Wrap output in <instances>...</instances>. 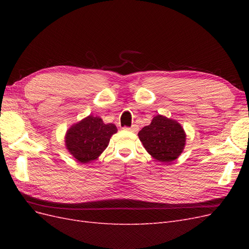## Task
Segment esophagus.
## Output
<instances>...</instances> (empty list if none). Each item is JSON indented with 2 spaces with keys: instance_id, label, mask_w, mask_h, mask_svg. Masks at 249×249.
<instances>
[{
  "instance_id": "obj_1",
  "label": "esophagus",
  "mask_w": 249,
  "mask_h": 249,
  "mask_svg": "<svg viewBox=\"0 0 249 249\" xmlns=\"http://www.w3.org/2000/svg\"><path fill=\"white\" fill-rule=\"evenodd\" d=\"M124 130L131 131V132H137L139 130V127L137 124H133L131 127H124Z\"/></svg>"
}]
</instances>
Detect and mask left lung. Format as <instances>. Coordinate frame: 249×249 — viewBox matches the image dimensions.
I'll list each match as a JSON object with an SVG mask.
<instances>
[{"mask_svg":"<svg viewBox=\"0 0 249 249\" xmlns=\"http://www.w3.org/2000/svg\"><path fill=\"white\" fill-rule=\"evenodd\" d=\"M146 152L161 163H171L183 153L186 133L177 120L157 115L138 133Z\"/></svg>","mask_w":249,"mask_h":249,"instance_id":"1","label":"left lung"}]
</instances>
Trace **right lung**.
<instances>
[{
  "label": "right lung",
  "mask_w": 249,
  "mask_h": 249,
  "mask_svg": "<svg viewBox=\"0 0 249 249\" xmlns=\"http://www.w3.org/2000/svg\"><path fill=\"white\" fill-rule=\"evenodd\" d=\"M116 132L115 124H106L101 117L89 115L67 130L65 146L77 161L90 163L107 148L110 138Z\"/></svg>",
  "instance_id": "add662e5"
}]
</instances>
